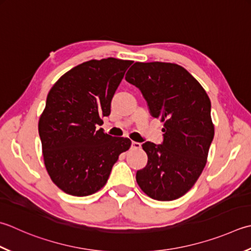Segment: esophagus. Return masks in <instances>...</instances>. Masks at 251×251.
I'll use <instances>...</instances> for the list:
<instances>
[{
    "label": "esophagus",
    "instance_id": "esophagus-1",
    "mask_svg": "<svg viewBox=\"0 0 251 251\" xmlns=\"http://www.w3.org/2000/svg\"><path fill=\"white\" fill-rule=\"evenodd\" d=\"M141 147L140 142H137V141H131V148L132 149H139Z\"/></svg>",
    "mask_w": 251,
    "mask_h": 251
}]
</instances>
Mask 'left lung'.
<instances>
[{"label":"left lung","mask_w":251,"mask_h":251,"mask_svg":"<svg viewBox=\"0 0 251 251\" xmlns=\"http://www.w3.org/2000/svg\"><path fill=\"white\" fill-rule=\"evenodd\" d=\"M125 79L141 91L150 114L164 123L162 145H142L148 163L137 171V183L152 199H177L193 187L207 163L214 137L209 97L174 63L136 62Z\"/></svg>","instance_id":"obj_1"}]
</instances>
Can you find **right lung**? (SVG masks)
Segmentation results:
<instances>
[{"mask_svg": "<svg viewBox=\"0 0 251 251\" xmlns=\"http://www.w3.org/2000/svg\"><path fill=\"white\" fill-rule=\"evenodd\" d=\"M132 61L91 60L64 74L49 91L39 120L44 165L64 193L85 197L106 184L113 165L131 141L102 128L112 98Z\"/></svg>", "mask_w": 251, "mask_h": 251, "instance_id": "obj_1", "label": "right lung"}]
</instances>
